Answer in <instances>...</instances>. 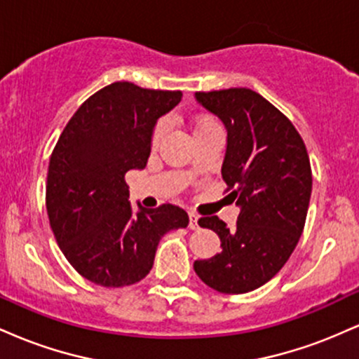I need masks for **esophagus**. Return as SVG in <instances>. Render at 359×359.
I'll return each instance as SVG.
<instances>
[{
	"label": "esophagus",
	"mask_w": 359,
	"mask_h": 359,
	"mask_svg": "<svg viewBox=\"0 0 359 359\" xmlns=\"http://www.w3.org/2000/svg\"><path fill=\"white\" fill-rule=\"evenodd\" d=\"M199 216L196 212H189V228L191 229H199Z\"/></svg>",
	"instance_id": "34e87169"
}]
</instances>
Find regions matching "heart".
<instances>
[{
  "instance_id": "b5f03b06",
  "label": "heart",
  "mask_w": 359,
  "mask_h": 359,
  "mask_svg": "<svg viewBox=\"0 0 359 359\" xmlns=\"http://www.w3.org/2000/svg\"><path fill=\"white\" fill-rule=\"evenodd\" d=\"M216 119H212L211 116H199L196 121V126H194V133H197V131L201 130H205V128H211V126H216ZM163 133H165V123H156L154 131H151V137H150V145L151 147H158L160 140H162Z\"/></svg>"
}]
</instances>
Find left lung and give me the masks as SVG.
<instances>
[{"mask_svg": "<svg viewBox=\"0 0 359 359\" xmlns=\"http://www.w3.org/2000/svg\"><path fill=\"white\" fill-rule=\"evenodd\" d=\"M228 130L222 179L240 205L236 228L217 216L199 219L221 240V253L194 262L208 287L246 294L282 270L304 231L312 191L306 143L292 121L246 88L196 93Z\"/></svg>", "mask_w": 359, "mask_h": 359, "instance_id": "8db88e82", "label": "left lung"}]
</instances>
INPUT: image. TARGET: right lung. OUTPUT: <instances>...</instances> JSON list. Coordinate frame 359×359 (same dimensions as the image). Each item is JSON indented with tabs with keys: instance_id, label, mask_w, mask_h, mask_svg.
Masks as SVG:
<instances>
[{
	"instance_id": "add662e5",
	"label": "right lung",
	"mask_w": 359,
	"mask_h": 359,
	"mask_svg": "<svg viewBox=\"0 0 359 359\" xmlns=\"http://www.w3.org/2000/svg\"><path fill=\"white\" fill-rule=\"evenodd\" d=\"M180 100V90L113 82L82 102L53 148L45 191L50 228L74 270L96 285L145 278L163 234L187 228V212L174 204L135 214L125 180L131 168H145L156 119Z\"/></svg>"
}]
</instances>
